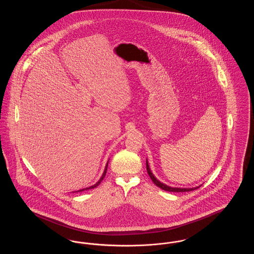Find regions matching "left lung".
Segmentation results:
<instances>
[{
    "mask_svg": "<svg viewBox=\"0 0 254 254\" xmlns=\"http://www.w3.org/2000/svg\"><path fill=\"white\" fill-rule=\"evenodd\" d=\"M146 170H147V173H148V175H149V177H150V179L152 180V182H153L157 187H159L160 189H162V190H166V191H170V192H186V191H191V190H197V189H199V188H200V186H199V187H196V188H192V189L171 188V187H169V186H167V185H165V184H163V183L158 181L157 179L154 177V175L151 173L150 169H149V167H148L147 162H146Z\"/></svg>",
    "mask_w": 254,
    "mask_h": 254,
    "instance_id": "left-lung-1",
    "label": "left lung"
}]
</instances>
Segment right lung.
<instances>
[{
	"instance_id": "obj_1",
	"label": "right lung",
	"mask_w": 254,
	"mask_h": 254,
	"mask_svg": "<svg viewBox=\"0 0 254 254\" xmlns=\"http://www.w3.org/2000/svg\"><path fill=\"white\" fill-rule=\"evenodd\" d=\"M109 164V163H108ZM108 164H107V166H106V169H105V171H104V173H103V175H102V177H101V179L99 180V181L97 182L95 185H93V186H91V187H89V188H86V189H84V190H79V191H84V190H90V189H94V188H96L98 187L99 185H100V183L103 181V179L105 178V176H106V174H107V169H108Z\"/></svg>"
}]
</instances>
